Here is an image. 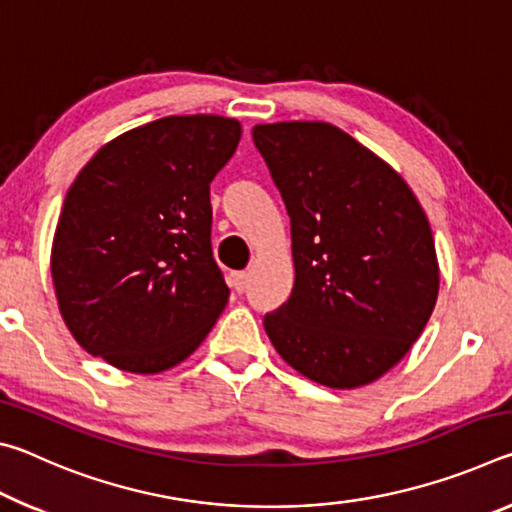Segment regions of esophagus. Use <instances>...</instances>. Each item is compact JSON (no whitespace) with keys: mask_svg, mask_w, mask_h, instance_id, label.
Listing matches in <instances>:
<instances>
[{"mask_svg":"<svg viewBox=\"0 0 512 512\" xmlns=\"http://www.w3.org/2000/svg\"><path fill=\"white\" fill-rule=\"evenodd\" d=\"M230 284H232V289H235L237 293H244L246 287H248V273H235V275H232Z\"/></svg>","mask_w":512,"mask_h":512,"instance_id":"1","label":"esophagus"}]
</instances>
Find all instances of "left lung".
I'll return each mask as SVG.
<instances>
[{"instance_id":"obj_1","label":"left lung","mask_w":512,"mask_h":512,"mask_svg":"<svg viewBox=\"0 0 512 512\" xmlns=\"http://www.w3.org/2000/svg\"><path fill=\"white\" fill-rule=\"evenodd\" d=\"M253 140L291 219L296 282L266 314L277 354L327 388L397 366L438 300L427 214L391 164L327 121L257 124Z\"/></svg>"}]
</instances>
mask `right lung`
<instances>
[{"mask_svg": "<svg viewBox=\"0 0 512 512\" xmlns=\"http://www.w3.org/2000/svg\"><path fill=\"white\" fill-rule=\"evenodd\" d=\"M237 119L171 115L103 144L69 187L51 244L60 316L85 352L158 375L210 334L230 289L212 257L210 183Z\"/></svg>", "mask_w": 512, "mask_h": 512, "instance_id": "obj_1", "label": "right lung"}]
</instances>
